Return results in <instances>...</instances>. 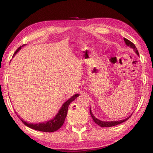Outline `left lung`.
<instances>
[{"mask_svg":"<svg viewBox=\"0 0 153 153\" xmlns=\"http://www.w3.org/2000/svg\"><path fill=\"white\" fill-rule=\"evenodd\" d=\"M124 41H125V44L127 46H128V47H130V48H132L133 50L135 51V53H136V54L140 56V55H139V53H138V51L136 47V45H135L132 42H130V40H128V39L124 38ZM90 113H91V115L92 117V118H93V120L94 121L95 123H97L98 125H99L101 127H110V126H115V125H119V124L122 123L123 122H125L126 120L128 119L130 117H131L130 115L129 117H128L127 118L123 119V120H113V121H102V120H99L98 119L96 118V117L94 116V115L93 114V113H92L91 111V108H90Z\"/></svg>","mask_w":153,"mask_h":153,"instance_id":"left-lung-1","label":"left lung"}]
</instances>
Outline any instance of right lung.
<instances>
[{"instance_id":"1","label":"right lung","mask_w":153,"mask_h":153,"mask_svg":"<svg viewBox=\"0 0 153 153\" xmlns=\"http://www.w3.org/2000/svg\"><path fill=\"white\" fill-rule=\"evenodd\" d=\"M25 45V44L23 45L22 46H20V47L17 49L16 52L14 53L12 57L15 56L18 51L21 49V48L23 47V46ZM79 96V94H76L72 97L69 98L68 100L66 101L64 104L62 105L61 108L59 110L57 114L55 115L54 118L48 120V121H45L43 123H39L36 124H33V123H28L27 121H25L22 119L20 118V117L17 115L19 118L21 119V121L25 125L27 126L30 128L32 129L38 130V131H42V132H55V131L59 130L60 127L62 126L65 122V120L66 119V117L67 115V112H68V108L70 104L72 101H74L75 99Z\"/></svg>"}]
</instances>
